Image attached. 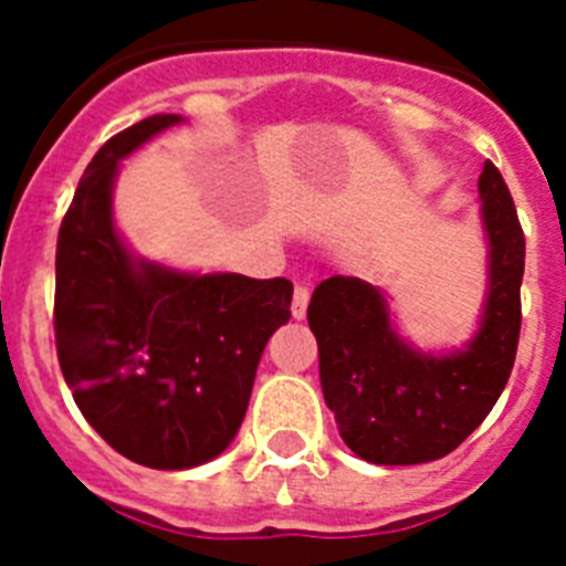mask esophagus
<instances>
[{
  "mask_svg": "<svg viewBox=\"0 0 566 566\" xmlns=\"http://www.w3.org/2000/svg\"><path fill=\"white\" fill-rule=\"evenodd\" d=\"M306 308H308V286L297 283V286H294V297H292V317L303 319L306 317Z\"/></svg>",
  "mask_w": 566,
  "mask_h": 566,
  "instance_id": "1",
  "label": "esophagus"
}]
</instances>
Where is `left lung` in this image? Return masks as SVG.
<instances>
[{
	"instance_id": "left-lung-1",
	"label": "left lung",
	"mask_w": 566,
	"mask_h": 566,
	"mask_svg": "<svg viewBox=\"0 0 566 566\" xmlns=\"http://www.w3.org/2000/svg\"><path fill=\"white\" fill-rule=\"evenodd\" d=\"M488 289L462 348L424 352L397 328L388 294L359 277L323 280L308 303L319 385L343 442L371 464L442 459L502 397L522 328L524 234L502 172L479 175Z\"/></svg>"
}]
</instances>
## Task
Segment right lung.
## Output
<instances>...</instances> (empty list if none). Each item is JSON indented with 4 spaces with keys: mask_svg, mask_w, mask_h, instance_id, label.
Listing matches in <instances>:
<instances>
[{
    "mask_svg": "<svg viewBox=\"0 0 566 566\" xmlns=\"http://www.w3.org/2000/svg\"><path fill=\"white\" fill-rule=\"evenodd\" d=\"M175 124L181 115H149L93 155L56 247L64 379L98 437L155 470L198 468L232 444L294 292L286 277L187 272L127 247L113 214L118 169Z\"/></svg>",
    "mask_w": 566,
    "mask_h": 566,
    "instance_id": "1",
    "label": "right lung"
}]
</instances>
